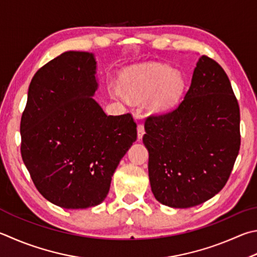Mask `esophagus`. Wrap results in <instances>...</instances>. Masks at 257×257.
Here are the masks:
<instances>
[{"mask_svg":"<svg viewBox=\"0 0 257 257\" xmlns=\"http://www.w3.org/2000/svg\"><path fill=\"white\" fill-rule=\"evenodd\" d=\"M145 134V128H144V124L143 123H139L138 127H137V135H138V138L142 139L143 136Z\"/></svg>","mask_w":257,"mask_h":257,"instance_id":"esophagus-1","label":"esophagus"}]
</instances>
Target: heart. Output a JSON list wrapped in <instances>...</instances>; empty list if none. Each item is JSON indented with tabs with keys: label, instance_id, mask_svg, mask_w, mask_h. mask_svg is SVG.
I'll list each match as a JSON object with an SVG mask.
<instances>
[{
	"label": "heart",
	"instance_id": "obj_1",
	"mask_svg": "<svg viewBox=\"0 0 257 257\" xmlns=\"http://www.w3.org/2000/svg\"><path fill=\"white\" fill-rule=\"evenodd\" d=\"M123 89L112 83L110 94L118 100L127 102L147 99L151 112L162 113L179 103L183 95L185 82L181 73L160 64H144L124 69L121 75Z\"/></svg>",
	"mask_w": 257,
	"mask_h": 257
}]
</instances>
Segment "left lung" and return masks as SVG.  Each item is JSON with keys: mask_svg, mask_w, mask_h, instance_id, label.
Masks as SVG:
<instances>
[{"mask_svg": "<svg viewBox=\"0 0 257 257\" xmlns=\"http://www.w3.org/2000/svg\"><path fill=\"white\" fill-rule=\"evenodd\" d=\"M239 105L227 74L201 56L184 99L149 115L143 142L157 201L172 208L206 202L225 186L240 147Z\"/></svg>", "mask_w": 257, "mask_h": 257, "instance_id": "1", "label": "left lung"}]
</instances>
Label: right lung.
<instances>
[{
    "label": "right lung",
    "mask_w": 257,
    "mask_h": 257,
    "mask_svg": "<svg viewBox=\"0 0 257 257\" xmlns=\"http://www.w3.org/2000/svg\"><path fill=\"white\" fill-rule=\"evenodd\" d=\"M94 56L66 51L32 77L21 116V156L37 190L56 206L100 204L137 139L130 113L106 115L93 99Z\"/></svg>",
    "instance_id": "1"
}]
</instances>
